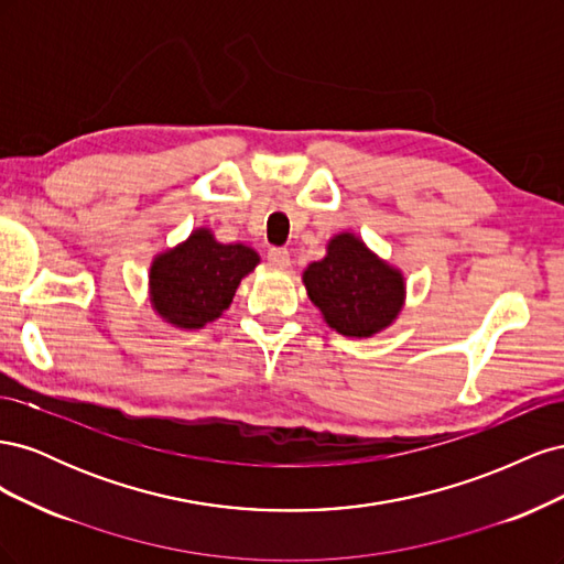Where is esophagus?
<instances>
[{"instance_id": "obj_1", "label": "esophagus", "mask_w": 564, "mask_h": 564, "mask_svg": "<svg viewBox=\"0 0 564 564\" xmlns=\"http://www.w3.org/2000/svg\"><path fill=\"white\" fill-rule=\"evenodd\" d=\"M268 263L272 265V268H278V270H284V268H289V251L286 249H282V247H272V249H268Z\"/></svg>"}]
</instances>
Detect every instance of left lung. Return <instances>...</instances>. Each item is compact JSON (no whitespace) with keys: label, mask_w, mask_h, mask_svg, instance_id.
<instances>
[{"label":"left lung","mask_w":564,"mask_h":564,"mask_svg":"<svg viewBox=\"0 0 564 564\" xmlns=\"http://www.w3.org/2000/svg\"><path fill=\"white\" fill-rule=\"evenodd\" d=\"M303 284L332 329L369 338L390 327L402 311L404 278L352 232H340L327 256L303 272Z\"/></svg>","instance_id":"8db88e82"}]
</instances>
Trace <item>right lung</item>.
Segmentation results:
<instances>
[{"mask_svg":"<svg viewBox=\"0 0 564 564\" xmlns=\"http://www.w3.org/2000/svg\"><path fill=\"white\" fill-rule=\"evenodd\" d=\"M259 253L245 245H220L207 228L169 249L150 265V303L181 329H202L224 315L242 278L259 265Z\"/></svg>","mask_w":564,"mask_h":564,"instance_id":"1","label":"right lung"}]
</instances>
